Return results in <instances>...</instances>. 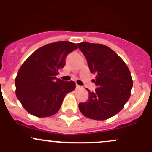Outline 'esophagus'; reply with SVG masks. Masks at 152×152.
Here are the masks:
<instances>
[{
  "label": "esophagus",
  "mask_w": 152,
  "mask_h": 152,
  "mask_svg": "<svg viewBox=\"0 0 152 152\" xmlns=\"http://www.w3.org/2000/svg\"><path fill=\"white\" fill-rule=\"evenodd\" d=\"M76 89H78V90H79V89H82V87L78 85H76Z\"/></svg>",
  "instance_id": "obj_1"
}]
</instances>
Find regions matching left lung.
<instances>
[{"label": "left lung", "instance_id": "obj_1", "mask_svg": "<svg viewBox=\"0 0 152 152\" xmlns=\"http://www.w3.org/2000/svg\"><path fill=\"white\" fill-rule=\"evenodd\" d=\"M87 61L97 88L89 93L88 100L79 103L81 113L89 118L103 121L123 109L131 96L133 81L128 67L111 48L102 44L82 42L77 44Z\"/></svg>", "mask_w": 152, "mask_h": 152}]
</instances>
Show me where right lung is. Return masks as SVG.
Masks as SVG:
<instances>
[{"mask_svg": "<svg viewBox=\"0 0 152 152\" xmlns=\"http://www.w3.org/2000/svg\"><path fill=\"white\" fill-rule=\"evenodd\" d=\"M77 48L75 43L59 41L35 50L19 69L15 79L16 96L32 115H53L60 109L66 94L76 88L73 81L56 77L65 65L68 53Z\"/></svg>", "mask_w": 152, "mask_h": 152, "instance_id": "right-lung-1", "label": "right lung"}]
</instances>
